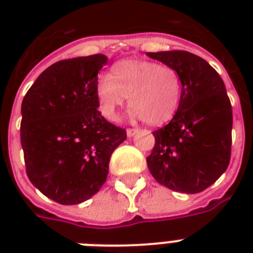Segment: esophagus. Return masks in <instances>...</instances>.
Listing matches in <instances>:
<instances>
[{
    "mask_svg": "<svg viewBox=\"0 0 253 253\" xmlns=\"http://www.w3.org/2000/svg\"><path fill=\"white\" fill-rule=\"evenodd\" d=\"M127 136H128V138H131V136H134L135 134H138L139 132V130L138 128H127Z\"/></svg>",
    "mask_w": 253,
    "mask_h": 253,
    "instance_id": "esophagus-1",
    "label": "esophagus"
}]
</instances>
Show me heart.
<instances>
[{
	"mask_svg": "<svg viewBox=\"0 0 253 253\" xmlns=\"http://www.w3.org/2000/svg\"><path fill=\"white\" fill-rule=\"evenodd\" d=\"M180 75L172 67L152 61L121 60L110 75L98 79L95 94L102 113L117 119L118 109L128 97L132 114L152 126L168 122L178 109L181 99Z\"/></svg>",
	"mask_w": 253,
	"mask_h": 253,
	"instance_id": "b5f03b06",
	"label": "heart"
}]
</instances>
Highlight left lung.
<instances>
[{"instance_id": "obj_1", "label": "left lung", "mask_w": 253, "mask_h": 253, "mask_svg": "<svg viewBox=\"0 0 253 253\" xmlns=\"http://www.w3.org/2000/svg\"><path fill=\"white\" fill-rule=\"evenodd\" d=\"M147 56L176 69L182 84L172 121L152 132L155 147L147 166L168 189L200 193L223 174L231 158L232 109L224 83L194 53L162 51Z\"/></svg>"}]
</instances>
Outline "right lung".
<instances>
[{"mask_svg": "<svg viewBox=\"0 0 253 253\" xmlns=\"http://www.w3.org/2000/svg\"><path fill=\"white\" fill-rule=\"evenodd\" d=\"M107 57L60 60L42 72L22 101L21 144L31 184L60 205H77L102 188L125 128L103 118L95 87Z\"/></svg>", "mask_w": 253, "mask_h": 253, "instance_id": "right-lung-1", "label": "right lung"}]
</instances>
